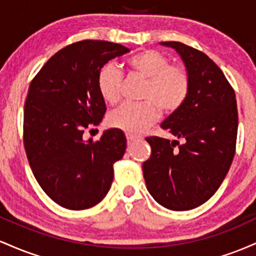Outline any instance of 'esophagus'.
I'll use <instances>...</instances> for the list:
<instances>
[{
  "instance_id": "1",
  "label": "esophagus",
  "mask_w": 256,
  "mask_h": 256,
  "mask_svg": "<svg viewBox=\"0 0 256 256\" xmlns=\"http://www.w3.org/2000/svg\"><path fill=\"white\" fill-rule=\"evenodd\" d=\"M126 138H128V143H131V142H134V140H138V137L137 136H134V134H126Z\"/></svg>"
}]
</instances>
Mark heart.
<instances>
[{"instance_id":"b5f03b06","label":"heart","mask_w":256,"mask_h":256,"mask_svg":"<svg viewBox=\"0 0 256 256\" xmlns=\"http://www.w3.org/2000/svg\"><path fill=\"white\" fill-rule=\"evenodd\" d=\"M128 72L146 79L142 104H124L108 116V124L128 134H143L158 119V108L173 113L184 104L190 90V79L182 67L172 66L166 55L156 50H143L126 61ZM98 86L102 98L114 104L122 98V74L112 64L100 70Z\"/></svg>"}]
</instances>
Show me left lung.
Segmentation results:
<instances>
[{"label":"left lung","mask_w":256,"mask_h":256,"mask_svg":"<svg viewBox=\"0 0 256 256\" xmlns=\"http://www.w3.org/2000/svg\"><path fill=\"white\" fill-rule=\"evenodd\" d=\"M178 52L190 79L184 104L161 128L178 140L146 137L152 155L143 164L146 189L172 210L204 204L228 174L236 149V95L222 70L204 52L180 42H160Z\"/></svg>","instance_id":"left-lung-1"}]
</instances>
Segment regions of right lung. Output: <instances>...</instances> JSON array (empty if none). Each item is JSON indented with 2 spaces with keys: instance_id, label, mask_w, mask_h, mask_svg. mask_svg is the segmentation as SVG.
I'll return each mask as SVG.
<instances>
[{
  "instance_id": "add662e5",
  "label": "right lung",
  "mask_w": 256,
  "mask_h": 256,
  "mask_svg": "<svg viewBox=\"0 0 256 256\" xmlns=\"http://www.w3.org/2000/svg\"><path fill=\"white\" fill-rule=\"evenodd\" d=\"M130 49L107 40L70 44L46 61L28 88L24 110V144L34 178L44 192L67 210H82L110 192L113 165L126 149V137L110 128L85 140L98 125L106 104L98 86L100 70Z\"/></svg>"
}]
</instances>
